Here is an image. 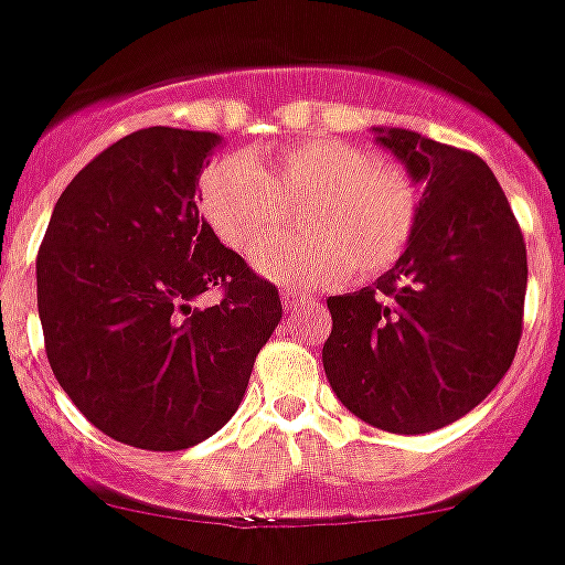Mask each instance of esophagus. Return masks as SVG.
Wrapping results in <instances>:
<instances>
[{
	"label": "esophagus",
	"instance_id": "obj_1",
	"mask_svg": "<svg viewBox=\"0 0 565 565\" xmlns=\"http://www.w3.org/2000/svg\"><path fill=\"white\" fill-rule=\"evenodd\" d=\"M310 302H313V297L305 291H297V288H286V291H282V305H286L288 310H297V308H302V305H310Z\"/></svg>",
	"mask_w": 565,
	"mask_h": 565
}]
</instances>
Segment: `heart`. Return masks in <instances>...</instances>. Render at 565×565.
Instances as JSON below:
<instances>
[{
  "instance_id": "1",
  "label": "heart",
  "mask_w": 565,
  "mask_h": 565,
  "mask_svg": "<svg viewBox=\"0 0 565 565\" xmlns=\"http://www.w3.org/2000/svg\"><path fill=\"white\" fill-rule=\"evenodd\" d=\"M298 207L299 236L267 239L252 268L286 286H332L349 274L377 277L407 252L422 191L396 163L341 138L224 154L199 177V211L230 249H249Z\"/></svg>"
}]
</instances>
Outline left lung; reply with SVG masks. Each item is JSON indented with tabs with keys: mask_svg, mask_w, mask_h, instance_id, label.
I'll return each instance as SVG.
<instances>
[{
	"mask_svg": "<svg viewBox=\"0 0 565 565\" xmlns=\"http://www.w3.org/2000/svg\"><path fill=\"white\" fill-rule=\"evenodd\" d=\"M422 185L405 255L369 288L327 299L324 374L347 411L422 435L475 411L513 363L527 249L486 160L416 130L372 127Z\"/></svg>",
	"mask_w": 565,
	"mask_h": 565,
	"instance_id": "1",
	"label": "left lung"
}]
</instances>
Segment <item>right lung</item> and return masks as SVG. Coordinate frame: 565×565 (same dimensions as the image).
<instances>
[{
	"instance_id": "add662e5",
	"label": "right lung",
	"mask_w": 565,
	"mask_h": 565,
	"mask_svg": "<svg viewBox=\"0 0 565 565\" xmlns=\"http://www.w3.org/2000/svg\"><path fill=\"white\" fill-rule=\"evenodd\" d=\"M218 141L174 127L121 138L68 182L38 249L52 372L127 447L177 452L218 433L282 319L277 288L199 218V174ZM216 285L220 305L199 309Z\"/></svg>"
}]
</instances>
